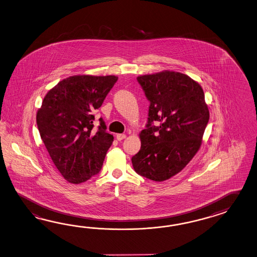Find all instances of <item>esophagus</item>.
I'll return each instance as SVG.
<instances>
[{"label":"esophagus","mask_w":257,"mask_h":257,"mask_svg":"<svg viewBox=\"0 0 257 257\" xmlns=\"http://www.w3.org/2000/svg\"><path fill=\"white\" fill-rule=\"evenodd\" d=\"M125 138V134H117L116 135V139H117V141H122V140H124Z\"/></svg>","instance_id":"obj_1"}]
</instances>
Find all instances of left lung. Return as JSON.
I'll use <instances>...</instances> for the list:
<instances>
[{
	"instance_id": "left-lung-1",
	"label": "left lung",
	"mask_w": 257,
	"mask_h": 257,
	"mask_svg": "<svg viewBox=\"0 0 257 257\" xmlns=\"http://www.w3.org/2000/svg\"><path fill=\"white\" fill-rule=\"evenodd\" d=\"M137 81L150 105L132 165L139 175L162 182L197 154L210 112L202 87L184 73L168 71L139 76Z\"/></svg>"
}]
</instances>
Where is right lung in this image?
<instances>
[{"instance_id": "add662e5", "label": "right lung", "mask_w": 257, "mask_h": 257, "mask_svg": "<svg viewBox=\"0 0 257 257\" xmlns=\"http://www.w3.org/2000/svg\"><path fill=\"white\" fill-rule=\"evenodd\" d=\"M114 75H76L46 94L37 112L40 136L68 182L81 184L99 173L113 137L104 120L94 128L96 110L116 83Z\"/></svg>"}]
</instances>
